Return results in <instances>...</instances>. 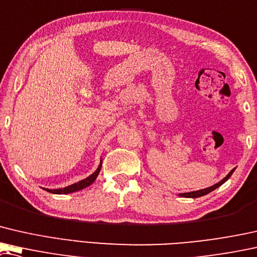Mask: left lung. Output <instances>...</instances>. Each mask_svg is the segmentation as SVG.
Returning <instances> with one entry per match:
<instances>
[{
	"label": "left lung",
	"instance_id": "left-lung-1",
	"mask_svg": "<svg viewBox=\"0 0 257 257\" xmlns=\"http://www.w3.org/2000/svg\"><path fill=\"white\" fill-rule=\"evenodd\" d=\"M234 170H235V169H232V170H230V172H229V174L227 175V176H226L225 178H222V180H221L220 182H219V183L214 184V185H212V187H210V188L203 189V190H198V191H192V192L180 193V196H181V197H185V198H197V197H202V196H204V195H207V193H209V192L213 191L214 189H217L218 187H220V185H221L222 183H225V182L227 181L230 176H232V174H233Z\"/></svg>",
	"mask_w": 257,
	"mask_h": 257
}]
</instances>
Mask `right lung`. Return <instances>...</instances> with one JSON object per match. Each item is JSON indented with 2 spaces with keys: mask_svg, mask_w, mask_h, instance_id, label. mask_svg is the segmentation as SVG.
Returning <instances> with one entry per match:
<instances>
[{
  "mask_svg": "<svg viewBox=\"0 0 257 257\" xmlns=\"http://www.w3.org/2000/svg\"><path fill=\"white\" fill-rule=\"evenodd\" d=\"M101 166L102 165H99L97 170H96L94 174H91L90 176L84 178V180H82V181L77 182V183H74L72 185H69V187H66V188H62V189H55V190H48V189H46V190L48 192H52V193H59V195H61V193H70V192H75V191L82 190V189L87 188L90 184L94 183V181L96 180V177H97L99 170H101Z\"/></svg>",
  "mask_w": 257,
  "mask_h": 257,
  "instance_id": "obj_1",
  "label": "right lung"
}]
</instances>
